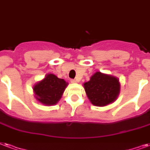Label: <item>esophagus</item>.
<instances>
[{
  "mask_svg": "<svg viewBox=\"0 0 150 150\" xmlns=\"http://www.w3.org/2000/svg\"><path fill=\"white\" fill-rule=\"evenodd\" d=\"M71 83H77V80H76V79H71Z\"/></svg>",
  "mask_w": 150,
  "mask_h": 150,
  "instance_id": "34e87169",
  "label": "esophagus"
}]
</instances>
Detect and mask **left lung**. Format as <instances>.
I'll return each instance as SVG.
<instances>
[{"label":"left lung","mask_w":150,"mask_h":150,"mask_svg":"<svg viewBox=\"0 0 150 150\" xmlns=\"http://www.w3.org/2000/svg\"><path fill=\"white\" fill-rule=\"evenodd\" d=\"M83 86L91 104L98 107H104L114 102L120 92L118 78L100 71L94 73Z\"/></svg>","instance_id":"obj_1"}]
</instances>
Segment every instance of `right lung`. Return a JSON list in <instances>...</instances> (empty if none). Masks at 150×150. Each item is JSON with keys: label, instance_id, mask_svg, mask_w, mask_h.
<instances>
[{"label": "right lung", "instance_id": "1", "mask_svg": "<svg viewBox=\"0 0 150 150\" xmlns=\"http://www.w3.org/2000/svg\"><path fill=\"white\" fill-rule=\"evenodd\" d=\"M67 85L64 79H59L54 74H47L33 86L34 98L44 105H55L61 98Z\"/></svg>", "mask_w": 150, "mask_h": 150}]
</instances>
